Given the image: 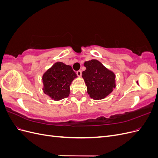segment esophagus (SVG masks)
I'll return each mask as SVG.
<instances>
[{
	"instance_id": "34e87169",
	"label": "esophagus",
	"mask_w": 158,
	"mask_h": 158,
	"mask_svg": "<svg viewBox=\"0 0 158 158\" xmlns=\"http://www.w3.org/2000/svg\"><path fill=\"white\" fill-rule=\"evenodd\" d=\"M76 74H77V76H79V77H81V76H82V71L78 70L76 72Z\"/></svg>"
}]
</instances>
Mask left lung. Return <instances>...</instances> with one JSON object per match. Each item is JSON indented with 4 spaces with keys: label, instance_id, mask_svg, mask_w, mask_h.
<instances>
[{
    "label": "left lung",
    "instance_id": "obj_1",
    "mask_svg": "<svg viewBox=\"0 0 158 158\" xmlns=\"http://www.w3.org/2000/svg\"><path fill=\"white\" fill-rule=\"evenodd\" d=\"M84 65L86 69L82 78L89 97L95 100L106 98L116 87L115 74L96 59L85 61Z\"/></svg>",
    "mask_w": 158,
    "mask_h": 158
}]
</instances>
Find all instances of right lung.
Segmentation results:
<instances>
[{
  "instance_id": "1",
  "label": "right lung",
  "mask_w": 158,
  "mask_h": 158,
  "mask_svg": "<svg viewBox=\"0 0 158 158\" xmlns=\"http://www.w3.org/2000/svg\"><path fill=\"white\" fill-rule=\"evenodd\" d=\"M77 77L71 66L56 62L43 74V90L54 101H59L69 97L70 84Z\"/></svg>"
}]
</instances>
